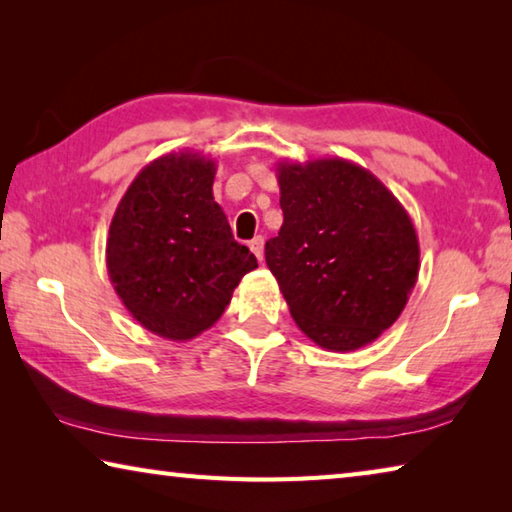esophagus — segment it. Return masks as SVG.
I'll return each instance as SVG.
<instances>
[{"label":"esophagus","instance_id":"esophagus-1","mask_svg":"<svg viewBox=\"0 0 512 512\" xmlns=\"http://www.w3.org/2000/svg\"><path fill=\"white\" fill-rule=\"evenodd\" d=\"M248 246H250V250H253L259 262H262V259H264V237H255Z\"/></svg>","mask_w":512,"mask_h":512}]
</instances>
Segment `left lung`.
<instances>
[{"label":"left lung","instance_id":"left-lung-1","mask_svg":"<svg viewBox=\"0 0 512 512\" xmlns=\"http://www.w3.org/2000/svg\"><path fill=\"white\" fill-rule=\"evenodd\" d=\"M277 185L284 221L264 255L296 325L332 352L379 339L418 282L409 212L375 173L343 158L277 162Z\"/></svg>","mask_w":512,"mask_h":512}]
</instances>
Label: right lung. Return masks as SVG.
<instances>
[{
	"instance_id": "1",
	"label": "right lung",
	"mask_w": 512,
	"mask_h": 512,
	"mask_svg": "<svg viewBox=\"0 0 512 512\" xmlns=\"http://www.w3.org/2000/svg\"><path fill=\"white\" fill-rule=\"evenodd\" d=\"M216 162L167 153L137 173L112 216L106 266L137 323L167 341L210 329L257 259L214 201Z\"/></svg>"
}]
</instances>
